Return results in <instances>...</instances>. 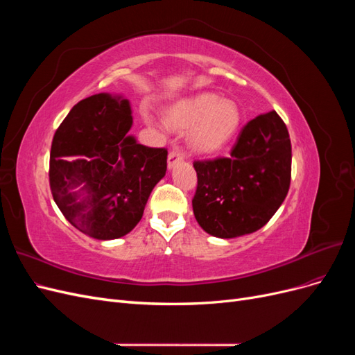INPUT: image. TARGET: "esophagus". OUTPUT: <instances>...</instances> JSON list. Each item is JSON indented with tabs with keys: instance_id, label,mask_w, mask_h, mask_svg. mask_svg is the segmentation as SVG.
Wrapping results in <instances>:
<instances>
[{
	"instance_id": "1",
	"label": "esophagus",
	"mask_w": 355,
	"mask_h": 355,
	"mask_svg": "<svg viewBox=\"0 0 355 355\" xmlns=\"http://www.w3.org/2000/svg\"><path fill=\"white\" fill-rule=\"evenodd\" d=\"M184 159V155H182L178 149H173V151L168 153V157H167V166L168 168H173L178 163H180V161Z\"/></svg>"
}]
</instances>
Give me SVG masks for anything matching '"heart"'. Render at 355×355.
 Instances as JSON below:
<instances>
[{
	"instance_id": "obj_1",
	"label": "heart",
	"mask_w": 355,
	"mask_h": 355,
	"mask_svg": "<svg viewBox=\"0 0 355 355\" xmlns=\"http://www.w3.org/2000/svg\"><path fill=\"white\" fill-rule=\"evenodd\" d=\"M149 123L151 118L145 115ZM241 123L239 105L214 93H198L180 99L164 112V124L175 132H187L192 151L201 155L218 153L237 133Z\"/></svg>"
}]
</instances>
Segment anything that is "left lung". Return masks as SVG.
<instances>
[{"label":"left lung","mask_w":355,"mask_h":355,"mask_svg":"<svg viewBox=\"0 0 355 355\" xmlns=\"http://www.w3.org/2000/svg\"><path fill=\"white\" fill-rule=\"evenodd\" d=\"M198 185L192 210L200 227L218 239L261 230L290 187L292 145L275 111L247 123L228 158L196 161Z\"/></svg>","instance_id":"1"}]
</instances>
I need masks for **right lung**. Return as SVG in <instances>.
I'll use <instances>...</instances> for the list:
<instances>
[{"instance_id": "add662e5", "label": "right lung", "mask_w": 355, "mask_h": 355, "mask_svg": "<svg viewBox=\"0 0 355 355\" xmlns=\"http://www.w3.org/2000/svg\"><path fill=\"white\" fill-rule=\"evenodd\" d=\"M132 125L130 101L99 93L75 105L53 137V198L63 216L92 239L115 240L130 232L166 176V149L137 144L128 135Z\"/></svg>"}]
</instances>
